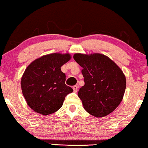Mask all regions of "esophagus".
<instances>
[{
    "label": "esophagus",
    "instance_id": "obj_1",
    "mask_svg": "<svg viewBox=\"0 0 148 148\" xmlns=\"http://www.w3.org/2000/svg\"><path fill=\"white\" fill-rule=\"evenodd\" d=\"M73 91L75 93H77V90H78V86L77 85H74V86L73 87Z\"/></svg>",
    "mask_w": 148,
    "mask_h": 148
}]
</instances>
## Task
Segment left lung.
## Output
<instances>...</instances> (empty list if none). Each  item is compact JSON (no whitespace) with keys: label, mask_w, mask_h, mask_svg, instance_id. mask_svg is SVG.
Masks as SVG:
<instances>
[{"label":"left lung","mask_w":148,"mask_h":148,"mask_svg":"<svg viewBox=\"0 0 148 148\" xmlns=\"http://www.w3.org/2000/svg\"><path fill=\"white\" fill-rule=\"evenodd\" d=\"M73 58L81 67L85 85L78 92L83 108L93 116H106L123 99L126 79L121 69L106 55L75 53Z\"/></svg>","instance_id":"8db88e82"}]
</instances>
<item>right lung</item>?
Masks as SVG:
<instances>
[{"label":"right lung","instance_id":"1","mask_svg":"<svg viewBox=\"0 0 148 148\" xmlns=\"http://www.w3.org/2000/svg\"><path fill=\"white\" fill-rule=\"evenodd\" d=\"M71 58L69 53H52L33 61L21 78V89L28 106L35 112L49 115L59 110L73 90L65 84L61 67Z\"/></svg>","mask_w":148,"mask_h":148}]
</instances>
